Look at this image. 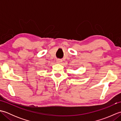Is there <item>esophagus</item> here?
<instances>
[{"label":"esophagus","instance_id":"esophagus-1","mask_svg":"<svg viewBox=\"0 0 121 121\" xmlns=\"http://www.w3.org/2000/svg\"><path fill=\"white\" fill-rule=\"evenodd\" d=\"M62 60H61V59H57V60H56V62L59 64H61V62H62Z\"/></svg>","mask_w":121,"mask_h":121}]
</instances>
